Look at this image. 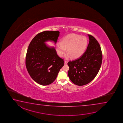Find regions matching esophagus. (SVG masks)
Listing matches in <instances>:
<instances>
[{
    "mask_svg": "<svg viewBox=\"0 0 123 123\" xmlns=\"http://www.w3.org/2000/svg\"><path fill=\"white\" fill-rule=\"evenodd\" d=\"M68 62L67 61L65 60V65H67V64H68Z\"/></svg>",
    "mask_w": 123,
    "mask_h": 123,
    "instance_id": "obj_1",
    "label": "esophagus"
}]
</instances>
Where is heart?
<instances>
[{
	"label": "heart",
	"instance_id": "b5f03b06",
	"mask_svg": "<svg viewBox=\"0 0 123 123\" xmlns=\"http://www.w3.org/2000/svg\"><path fill=\"white\" fill-rule=\"evenodd\" d=\"M87 45L86 37L75 34L70 33L63 38L61 42L56 44V51L59 56L62 57L67 51V57L77 58L83 54Z\"/></svg>",
	"mask_w": 123,
	"mask_h": 123
}]
</instances>
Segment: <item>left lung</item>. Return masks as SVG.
Masks as SVG:
<instances>
[{
    "mask_svg": "<svg viewBox=\"0 0 123 123\" xmlns=\"http://www.w3.org/2000/svg\"><path fill=\"white\" fill-rule=\"evenodd\" d=\"M89 43L82 56L69 62L68 75L71 81L77 85H85L96 77L99 71L102 60L99 44L92 35L88 34Z\"/></svg>",
    "mask_w": 123,
    "mask_h": 123,
    "instance_id": "left-lung-1",
    "label": "left lung"
}]
</instances>
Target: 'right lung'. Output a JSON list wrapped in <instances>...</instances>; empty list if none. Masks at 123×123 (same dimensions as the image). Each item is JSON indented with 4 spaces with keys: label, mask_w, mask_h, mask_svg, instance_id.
<instances>
[{
    "label": "right lung",
    "mask_w": 123,
    "mask_h": 123,
    "mask_svg": "<svg viewBox=\"0 0 123 123\" xmlns=\"http://www.w3.org/2000/svg\"><path fill=\"white\" fill-rule=\"evenodd\" d=\"M58 31H45L33 38L30 43L26 56V66L33 80L43 86L53 83L64 61L57 54L54 47L45 42L52 41L56 44L59 36Z\"/></svg>",
    "instance_id": "obj_1"
}]
</instances>
